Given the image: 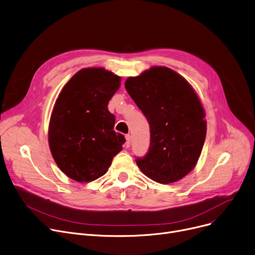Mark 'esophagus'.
<instances>
[{
  "mask_svg": "<svg viewBox=\"0 0 255 255\" xmlns=\"http://www.w3.org/2000/svg\"><path fill=\"white\" fill-rule=\"evenodd\" d=\"M130 143H131V137H130V134H127V136H126V145H127V147H129V146H130Z\"/></svg>",
  "mask_w": 255,
  "mask_h": 255,
  "instance_id": "34e87169",
  "label": "esophagus"
}]
</instances>
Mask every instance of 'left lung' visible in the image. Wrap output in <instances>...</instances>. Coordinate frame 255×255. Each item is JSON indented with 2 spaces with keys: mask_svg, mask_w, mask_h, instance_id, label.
Instances as JSON below:
<instances>
[{
  "mask_svg": "<svg viewBox=\"0 0 255 255\" xmlns=\"http://www.w3.org/2000/svg\"><path fill=\"white\" fill-rule=\"evenodd\" d=\"M125 86L150 126V147L136 159L139 169L158 183L181 180L196 167L206 138L197 93L181 75L158 66L128 77Z\"/></svg>",
  "mask_w": 255,
  "mask_h": 255,
  "instance_id": "left-lung-1",
  "label": "left lung"
}]
</instances>
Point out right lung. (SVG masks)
<instances>
[{
    "label": "right lung",
    "mask_w": 255,
    "mask_h": 255,
    "mask_svg": "<svg viewBox=\"0 0 255 255\" xmlns=\"http://www.w3.org/2000/svg\"><path fill=\"white\" fill-rule=\"evenodd\" d=\"M122 78L104 68H84L59 93L50 116L48 143L61 171L77 182L106 174L123 150L122 133L113 130L115 116L108 103Z\"/></svg>",
    "instance_id": "add662e5"
}]
</instances>
